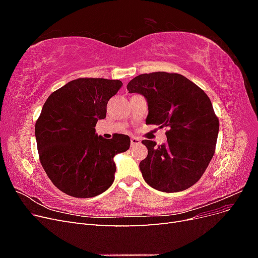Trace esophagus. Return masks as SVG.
Here are the masks:
<instances>
[{
    "label": "esophagus",
    "instance_id": "obj_1",
    "mask_svg": "<svg viewBox=\"0 0 258 258\" xmlns=\"http://www.w3.org/2000/svg\"><path fill=\"white\" fill-rule=\"evenodd\" d=\"M140 143H141V140H140L139 138H137V137H132L131 138V146L132 147L136 146V145H139Z\"/></svg>",
    "mask_w": 258,
    "mask_h": 258
}]
</instances>
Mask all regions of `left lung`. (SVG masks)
<instances>
[{
    "label": "left lung",
    "instance_id": "8db88e82",
    "mask_svg": "<svg viewBox=\"0 0 258 258\" xmlns=\"http://www.w3.org/2000/svg\"><path fill=\"white\" fill-rule=\"evenodd\" d=\"M127 89L145 97L146 124L170 128L165 144L142 141L148 151L140 162L145 182L165 192L189 188L212 159L220 129L207 93L185 76L167 72L139 75L128 83Z\"/></svg>",
    "mask_w": 258,
    "mask_h": 258
}]
</instances>
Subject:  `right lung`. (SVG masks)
<instances>
[{"instance_id": "obj_1", "label": "right lung", "mask_w": 258, "mask_h": 258, "mask_svg": "<svg viewBox=\"0 0 258 258\" xmlns=\"http://www.w3.org/2000/svg\"><path fill=\"white\" fill-rule=\"evenodd\" d=\"M121 86L117 80L82 77L53 91L43 105L35 122L40 161L52 184L69 196L95 197L114 182L113 158L129 150L130 138L103 139L95 127Z\"/></svg>"}]
</instances>
